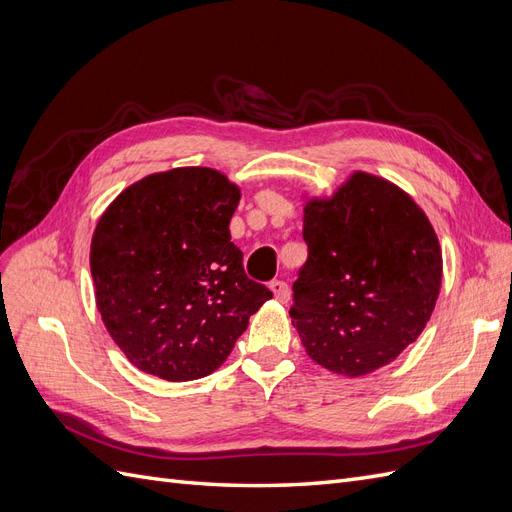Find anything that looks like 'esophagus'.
I'll return each mask as SVG.
<instances>
[{
	"instance_id": "34e87169",
	"label": "esophagus",
	"mask_w": 512,
	"mask_h": 512,
	"mask_svg": "<svg viewBox=\"0 0 512 512\" xmlns=\"http://www.w3.org/2000/svg\"><path fill=\"white\" fill-rule=\"evenodd\" d=\"M271 290H273V294H275V299H277V301L286 303V301L290 299V288H288V284H286V282H282V280H275V282H271Z\"/></svg>"
}]
</instances>
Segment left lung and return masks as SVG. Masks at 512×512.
I'll list each match as a JSON object with an SVG mask.
<instances>
[{
    "instance_id": "obj_1",
    "label": "left lung",
    "mask_w": 512,
    "mask_h": 512,
    "mask_svg": "<svg viewBox=\"0 0 512 512\" xmlns=\"http://www.w3.org/2000/svg\"><path fill=\"white\" fill-rule=\"evenodd\" d=\"M307 260L290 318L309 359L348 378L389 365L423 333L442 284L436 230L395 183L354 173L303 209Z\"/></svg>"
}]
</instances>
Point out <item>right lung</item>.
<instances>
[{"label": "right lung", "instance_id": "1", "mask_svg": "<svg viewBox=\"0 0 512 512\" xmlns=\"http://www.w3.org/2000/svg\"><path fill=\"white\" fill-rule=\"evenodd\" d=\"M241 192L205 166L149 175L123 190L94 230L91 277L106 331L147 374L170 382L218 369L273 294L230 241Z\"/></svg>", "mask_w": 512, "mask_h": 512}]
</instances>
